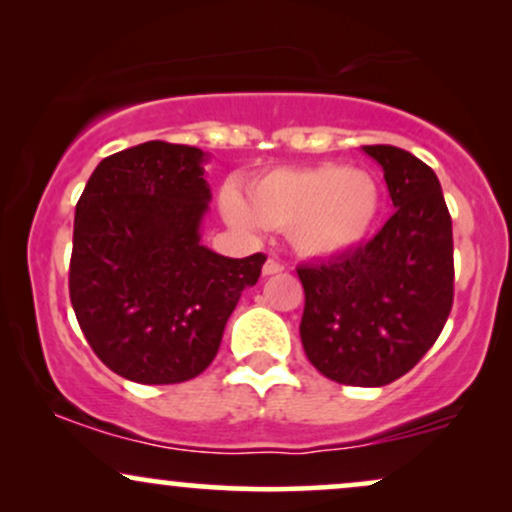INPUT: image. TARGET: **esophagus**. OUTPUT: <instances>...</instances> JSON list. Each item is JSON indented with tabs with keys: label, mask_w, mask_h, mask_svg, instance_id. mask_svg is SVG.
Instances as JSON below:
<instances>
[{
	"label": "esophagus",
	"mask_w": 512,
	"mask_h": 512,
	"mask_svg": "<svg viewBox=\"0 0 512 512\" xmlns=\"http://www.w3.org/2000/svg\"><path fill=\"white\" fill-rule=\"evenodd\" d=\"M279 272H284V264L276 262V260H272V257H269V260L264 262L262 274H264V276H272V274H279Z\"/></svg>",
	"instance_id": "1"
}]
</instances>
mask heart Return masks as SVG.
<instances>
[{"label": "heart", "mask_w": 512, "mask_h": 512, "mask_svg": "<svg viewBox=\"0 0 512 512\" xmlns=\"http://www.w3.org/2000/svg\"><path fill=\"white\" fill-rule=\"evenodd\" d=\"M383 204L378 180L339 163L276 168L248 185H223L219 207L228 226L245 236L284 228L301 257H334L354 250L375 226Z\"/></svg>", "instance_id": "obj_1"}]
</instances>
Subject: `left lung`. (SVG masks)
Wrapping results in <instances>:
<instances>
[{
    "label": "left lung",
    "mask_w": 512,
    "mask_h": 512,
    "mask_svg": "<svg viewBox=\"0 0 512 512\" xmlns=\"http://www.w3.org/2000/svg\"><path fill=\"white\" fill-rule=\"evenodd\" d=\"M383 166L395 214L356 250L296 269L301 342L325 378L383 387L436 344L452 308V221L431 168L397 146H363Z\"/></svg>",
    "instance_id": "1"
}]
</instances>
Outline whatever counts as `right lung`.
Wrapping results in <instances>:
<instances>
[{
  "label": "right lung",
  "mask_w": 512,
  "mask_h": 512,
  "mask_svg": "<svg viewBox=\"0 0 512 512\" xmlns=\"http://www.w3.org/2000/svg\"><path fill=\"white\" fill-rule=\"evenodd\" d=\"M204 158L197 146L168 142L117 151L76 202L72 308L96 356L134 383L197 378L267 260H233L199 243L211 199Z\"/></svg>",
  "instance_id": "obj_1"
}]
</instances>
